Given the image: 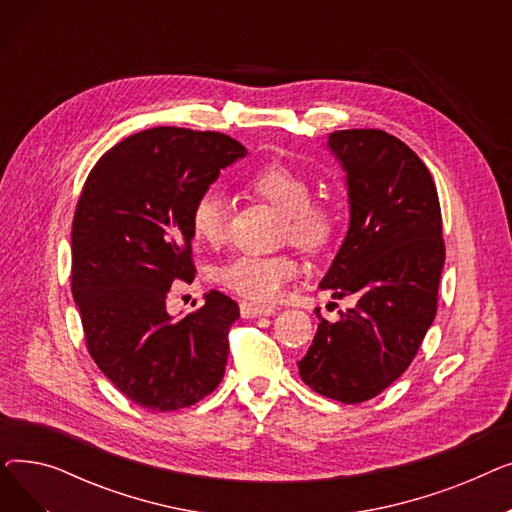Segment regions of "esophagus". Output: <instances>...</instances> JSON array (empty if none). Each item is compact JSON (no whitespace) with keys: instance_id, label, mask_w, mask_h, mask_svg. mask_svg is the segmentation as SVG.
Segmentation results:
<instances>
[{"instance_id":"34e87169","label":"esophagus","mask_w":512,"mask_h":512,"mask_svg":"<svg viewBox=\"0 0 512 512\" xmlns=\"http://www.w3.org/2000/svg\"><path fill=\"white\" fill-rule=\"evenodd\" d=\"M276 313V307L272 305H257V303H240V315L242 317H261V315H274Z\"/></svg>"}]
</instances>
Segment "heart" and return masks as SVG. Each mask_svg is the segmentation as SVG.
Masks as SVG:
<instances>
[{
	"instance_id": "obj_1",
	"label": "heart",
	"mask_w": 512,
	"mask_h": 512,
	"mask_svg": "<svg viewBox=\"0 0 512 512\" xmlns=\"http://www.w3.org/2000/svg\"><path fill=\"white\" fill-rule=\"evenodd\" d=\"M245 191L284 213V236L309 253L328 249L342 224L340 205L330 197H311V178L297 166L274 159L242 180ZM191 232L197 242L220 247L228 236V199L205 188L193 201ZM301 263L288 253L236 255L215 270V282L249 301H274L299 276Z\"/></svg>"
}]
</instances>
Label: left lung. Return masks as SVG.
Wrapping results in <instances>:
<instances>
[{
  "label": "left lung",
  "instance_id": "8db88e82",
  "mask_svg": "<svg viewBox=\"0 0 512 512\" xmlns=\"http://www.w3.org/2000/svg\"><path fill=\"white\" fill-rule=\"evenodd\" d=\"M328 145L346 172L351 226L319 286L357 305L336 324L317 315L299 373L317 394L357 405L407 371L436 317L442 211L432 174L392 134L336 130Z\"/></svg>",
  "mask_w": 512,
  "mask_h": 512
}]
</instances>
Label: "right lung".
<instances>
[{
	"mask_svg": "<svg viewBox=\"0 0 512 512\" xmlns=\"http://www.w3.org/2000/svg\"><path fill=\"white\" fill-rule=\"evenodd\" d=\"M247 149L222 132L159 126L99 157L72 222V297L87 351L126 398L178 411L224 378L238 305L211 290L205 305L172 319L176 280L191 284L193 201Z\"/></svg>",
	"mask_w": 512,
	"mask_h": 512,
	"instance_id": "add662e5",
	"label": "right lung"
}]
</instances>
